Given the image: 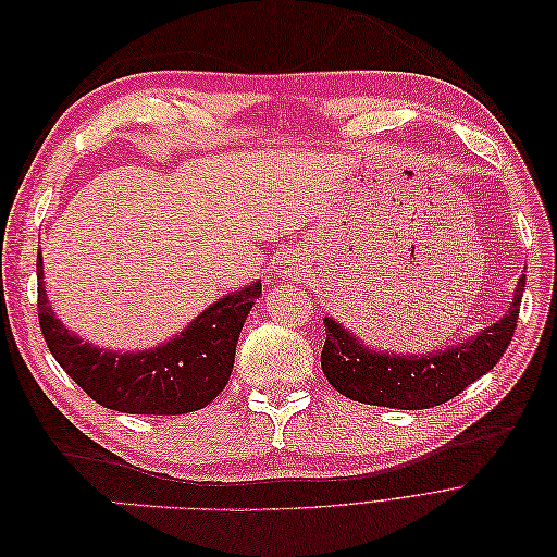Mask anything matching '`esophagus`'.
Wrapping results in <instances>:
<instances>
[{
	"instance_id": "1",
	"label": "esophagus",
	"mask_w": 557,
	"mask_h": 557,
	"mask_svg": "<svg viewBox=\"0 0 557 557\" xmlns=\"http://www.w3.org/2000/svg\"><path fill=\"white\" fill-rule=\"evenodd\" d=\"M281 272L285 274V276H301L307 272V264H305V260L301 258H297V256H288L283 260V269Z\"/></svg>"
}]
</instances>
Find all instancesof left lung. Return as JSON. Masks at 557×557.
Listing matches in <instances>:
<instances>
[{
	"label": "left lung",
	"mask_w": 557,
	"mask_h": 557,
	"mask_svg": "<svg viewBox=\"0 0 557 557\" xmlns=\"http://www.w3.org/2000/svg\"><path fill=\"white\" fill-rule=\"evenodd\" d=\"M525 276H520L511 309L469 342L425 356H391L358 342L336 320L325 318V346L320 367L330 385L352 401L391 409H430L460 395L469 383L481 379L509 348Z\"/></svg>",
	"instance_id": "left-lung-1"
}]
</instances>
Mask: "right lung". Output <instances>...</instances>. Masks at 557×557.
<instances>
[{
    "label": "right lung",
    "instance_id": "right-lung-1",
    "mask_svg": "<svg viewBox=\"0 0 557 557\" xmlns=\"http://www.w3.org/2000/svg\"><path fill=\"white\" fill-rule=\"evenodd\" d=\"M39 325L58 364L97 404L121 413L178 416L205 409L223 393L234 367L239 332L262 293L256 281L201 311L176 339L139 350L97 348L66 330L48 307L44 262L37 252Z\"/></svg>",
    "mask_w": 557,
    "mask_h": 557
}]
</instances>
